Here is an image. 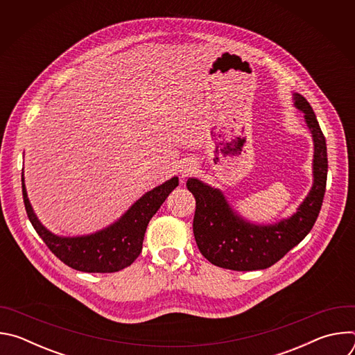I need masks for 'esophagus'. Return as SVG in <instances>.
<instances>
[{
  "instance_id": "1",
  "label": "esophagus",
  "mask_w": 355,
  "mask_h": 355,
  "mask_svg": "<svg viewBox=\"0 0 355 355\" xmlns=\"http://www.w3.org/2000/svg\"><path fill=\"white\" fill-rule=\"evenodd\" d=\"M193 166H191L189 163H187L185 166H182L181 167V170H180V174H181V178H187L189 174H192L193 173Z\"/></svg>"
}]
</instances>
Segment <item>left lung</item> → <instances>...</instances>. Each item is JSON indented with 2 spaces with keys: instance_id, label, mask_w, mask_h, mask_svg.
Segmentation results:
<instances>
[{
  "instance_id": "left-lung-1",
  "label": "left lung",
  "mask_w": 355,
  "mask_h": 355,
  "mask_svg": "<svg viewBox=\"0 0 355 355\" xmlns=\"http://www.w3.org/2000/svg\"><path fill=\"white\" fill-rule=\"evenodd\" d=\"M295 107L305 114V121L315 141L313 187L289 219L275 225L257 226L239 218L219 189L196 178L187 181L195 196L193 236L199 251L216 267L234 271L264 270L279 261L312 230L326 192L327 147L316 115L300 94H293Z\"/></svg>"
}]
</instances>
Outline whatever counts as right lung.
I'll list each match as a JSON object with an SVG mask.
<instances>
[{"instance_id": "1", "label": "right lung", "mask_w": 355, "mask_h": 355, "mask_svg": "<svg viewBox=\"0 0 355 355\" xmlns=\"http://www.w3.org/2000/svg\"><path fill=\"white\" fill-rule=\"evenodd\" d=\"M175 187H178L177 177L148 191L116 223L105 230L81 237H59L43 227L33 214L22 174L24 204L33 229L60 261L83 272H116L129 267L141 252L144 232L150 219Z\"/></svg>"}]
</instances>
